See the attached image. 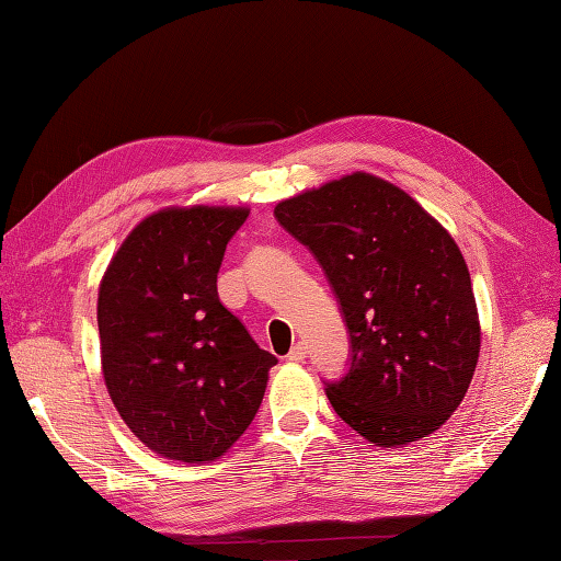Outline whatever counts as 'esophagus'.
I'll use <instances>...</instances> for the list:
<instances>
[{"mask_svg":"<svg viewBox=\"0 0 561 561\" xmlns=\"http://www.w3.org/2000/svg\"><path fill=\"white\" fill-rule=\"evenodd\" d=\"M287 359H289V362H294V364H301V362L306 359V344H304V342H299V344H296V347H291V352H289Z\"/></svg>","mask_w":561,"mask_h":561,"instance_id":"34e87169","label":"esophagus"}]
</instances>
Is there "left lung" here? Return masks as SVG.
<instances>
[{
  "label": "left lung",
  "instance_id": "obj_1",
  "mask_svg": "<svg viewBox=\"0 0 561 561\" xmlns=\"http://www.w3.org/2000/svg\"><path fill=\"white\" fill-rule=\"evenodd\" d=\"M274 217L325 270L350 330V371L325 388L340 420L380 448L434 434L468 392L482 340L453 236L364 171L282 199Z\"/></svg>",
  "mask_w": 561,
  "mask_h": 561
}]
</instances>
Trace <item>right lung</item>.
Segmentation results:
<instances>
[{
  "label": "right lung",
  "mask_w": 561,
  "mask_h": 561,
  "mask_svg": "<svg viewBox=\"0 0 561 561\" xmlns=\"http://www.w3.org/2000/svg\"><path fill=\"white\" fill-rule=\"evenodd\" d=\"M248 207H165L117 248L99 287L101 368L117 414L157 456L221 458L253 422L277 356L219 301Z\"/></svg>",
  "instance_id": "add662e5"
}]
</instances>
